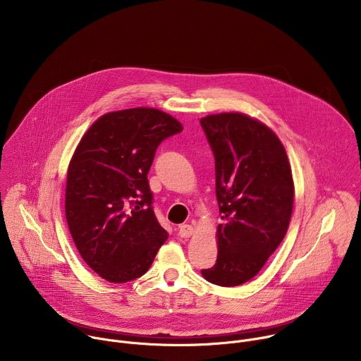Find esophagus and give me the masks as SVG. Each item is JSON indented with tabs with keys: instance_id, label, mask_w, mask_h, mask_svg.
Returning a JSON list of instances; mask_svg holds the SVG:
<instances>
[{
	"instance_id": "obj_1",
	"label": "esophagus",
	"mask_w": 361,
	"mask_h": 361,
	"mask_svg": "<svg viewBox=\"0 0 361 361\" xmlns=\"http://www.w3.org/2000/svg\"><path fill=\"white\" fill-rule=\"evenodd\" d=\"M192 233H194V228L190 224H183L178 227V235L181 238H188L192 235Z\"/></svg>"
}]
</instances>
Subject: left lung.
<instances>
[{
  "label": "left lung",
  "instance_id": "obj_1",
  "mask_svg": "<svg viewBox=\"0 0 361 361\" xmlns=\"http://www.w3.org/2000/svg\"><path fill=\"white\" fill-rule=\"evenodd\" d=\"M216 159V195L223 224L219 255L202 277L221 287L251 280L283 241L293 212L294 183L286 149L263 123L241 113L202 117Z\"/></svg>",
  "mask_w": 361,
  "mask_h": 361
}]
</instances>
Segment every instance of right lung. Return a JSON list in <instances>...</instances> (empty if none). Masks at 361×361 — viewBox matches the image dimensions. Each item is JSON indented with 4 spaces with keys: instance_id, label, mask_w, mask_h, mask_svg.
Listing matches in <instances>:
<instances>
[{
    "instance_id": "1",
    "label": "right lung",
    "mask_w": 361,
    "mask_h": 361,
    "mask_svg": "<svg viewBox=\"0 0 361 361\" xmlns=\"http://www.w3.org/2000/svg\"><path fill=\"white\" fill-rule=\"evenodd\" d=\"M181 131L174 117L156 109L113 111L74 151L67 224L82 260L110 283L141 277L169 237L152 212L147 174L161 141Z\"/></svg>"
}]
</instances>
